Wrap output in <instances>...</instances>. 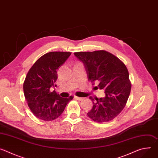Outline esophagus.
<instances>
[{"label": "esophagus", "instance_id": "obj_1", "mask_svg": "<svg viewBox=\"0 0 158 158\" xmlns=\"http://www.w3.org/2000/svg\"><path fill=\"white\" fill-rule=\"evenodd\" d=\"M75 99L78 100V101H82L83 100V98H80V97H77V96H75Z\"/></svg>", "mask_w": 158, "mask_h": 158}]
</instances>
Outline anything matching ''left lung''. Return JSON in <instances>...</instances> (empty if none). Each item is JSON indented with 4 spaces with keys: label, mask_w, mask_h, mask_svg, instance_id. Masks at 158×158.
Here are the masks:
<instances>
[{
    "label": "left lung",
    "mask_w": 158,
    "mask_h": 158,
    "mask_svg": "<svg viewBox=\"0 0 158 158\" xmlns=\"http://www.w3.org/2000/svg\"><path fill=\"white\" fill-rule=\"evenodd\" d=\"M74 55L84 63L88 81L94 84L98 82V87L105 91L104 98L89 97L93 107L87 115L97 123L114 119L124 108L131 93L126 66L118 57L103 50L77 52Z\"/></svg>",
    "instance_id": "left-lung-1"
}]
</instances>
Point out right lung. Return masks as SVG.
Returning <instances> with one entry per match:
<instances>
[{"instance_id":"1","label":"right lung","mask_w":158,"mask_h":158,"mask_svg":"<svg viewBox=\"0 0 158 158\" xmlns=\"http://www.w3.org/2000/svg\"><path fill=\"white\" fill-rule=\"evenodd\" d=\"M71 54L69 52H50L41 56L29 69L23 89L28 106L34 115L45 121L59 117L66 105L73 99L61 98L50 88L56 86L59 67Z\"/></svg>"}]
</instances>
